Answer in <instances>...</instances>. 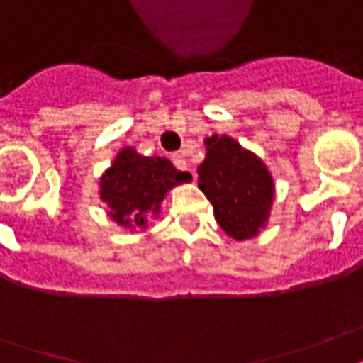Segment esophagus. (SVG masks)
Wrapping results in <instances>:
<instances>
[{
    "instance_id": "esophagus-1",
    "label": "esophagus",
    "mask_w": 363,
    "mask_h": 363,
    "mask_svg": "<svg viewBox=\"0 0 363 363\" xmlns=\"http://www.w3.org/2000/svg\"><path fill=\"white\" fill-rule=\"evenodd\" d=\"M173 163H174V167L181 171V173H186V171H190L189 163H186V159H184V155H182V153H177V155H173ZM190 177H192V181L196 179L192 171H190Z\"/></svg>"
}]
</instances>
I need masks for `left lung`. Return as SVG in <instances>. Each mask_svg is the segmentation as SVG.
<instances>
[{
  "instance_id": "8db88e82",
  "label": "left lung",
  "mask_w": 363,
  "mask_h": 363,
  "mask_svg": "<svg viewBox=\"0 0 363 363\" xmlns=\"http://www.w3.org/2000/svg\"><path fill=\"white\" fill-rule=\"evenodd\" d=\"M206 147L199 186L212 202L218 224L235 240L257 235L273 202V181L265 164L225 135L206 139Z\"/></svg>"
}]
</instances>
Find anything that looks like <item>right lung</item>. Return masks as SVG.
Wrapping results in <instances>:
<instances>
[{
	"label": "right lung",
	"instance_id": "right-lung-1",
	"mask_svg": "<svg viewBox=\"0 0 363 363\" xmlns=\"http://www.w3.org/2000/svg\"><path fill=\"white\" fill-rule=\"evenodd\" d=\"M189 179L190 174L177 171L169 159L141 157L135 149H123L102 177L100 196L118 224L143 225L145 212L159 208L167 190Z\"/></svg>",
	"mask_w": 363,
	"mask_h": 363
}]
</instances>
